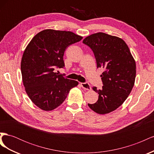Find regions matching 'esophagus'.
I'll return each mask as SVG.
<instances>
[{
    "label": "esophagus",
    "instance_id": "1",
    "mask_svg": "<svg viewBox=\"0 0 154 154\" xmlns=\"http://www.w3.org/2000/svg\"><path fill=\"white\" fill-rule=\"evenodd\" d=\"M81 86L83 88V89L85 90H91V87L90 85V84L87 82L85 83H81Z\"/></svg>",
    "mask_w": 154,
    "mask_h": 154
}]
</instances>
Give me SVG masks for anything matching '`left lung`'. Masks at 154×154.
<instances>
[{
	"instance_id": "1",
	"label": "left lung",
	"mask_w": 154,
	"mask_h": 154,
	"mask_svg": "<svg viewBox=\"0 0 154 154\" xmlns=\"http://www.w3.org/2000/svg\"><path fill=\"white\" fill-rule=\"evenodd\" d=\"M83 43L94 53L97 67L104 69L101 75L103 86L101 89L92 87L98 93V100L88 105L97 114L110 113L122 105L131 92L136 62L127 44L119 37L100 32L86 37Z\"/></svg>"
}]
</instances>
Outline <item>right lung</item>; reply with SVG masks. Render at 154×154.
<instances>
[{
    "mask_svg": "<svg viewBox=\"0 0 154 154\" xmlns=\"http://www.w3.org/2000/svg\"><path fill=\"white\" fill-rule=\"evenodd\" d=\"M83 37L71 31L45 29L36 34L26 47L21 61L25 90L35 105L52 110L61 105L78 82L53 71L63 68L65 50Z\"/></svg>",
    "mask_w": 154,
    "mask_h": 154,
    "instance_id": "add662e5",
    "label": "right lung"
}]
</instances>
